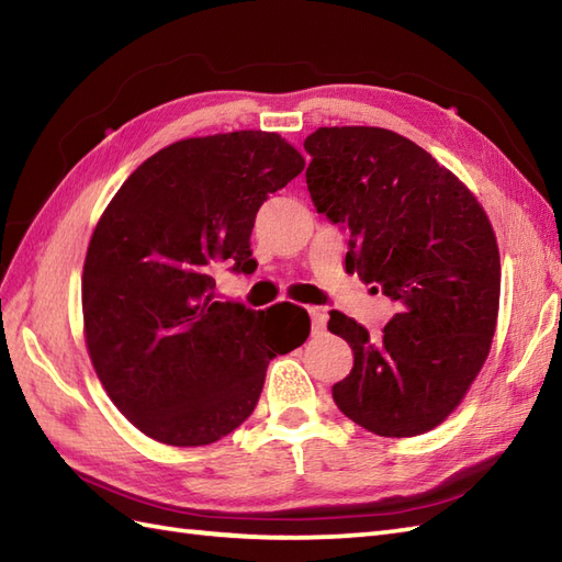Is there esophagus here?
Segmentation results:
<instances>
[{
  "label": "esophagus",
  "instance_id": "1",
  "mask_svg": "<svg viewBox=\"0 0 562 562\" xmlns=\"http://www.w3.org/2000/svg\"><path fill=\"white\" fill-rule=\"evenodd\" d=\"M308 315H311V327H313V335H323L325 333V323H327V315L323 308L318 306H308Z\"/></svg>",
  "mask_w": 562,
  "mask_h": 562
}]
</instances>
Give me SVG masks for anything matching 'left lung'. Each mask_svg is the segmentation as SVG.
<instances>
[{
    "instance_id": "obj_1",
    "label": "left lung",
    "mask_w": 562,
    "mask_h": 562,
    "mask_svg": "<svg viewBox=\"0 0 562 562\" xmlns=\"http://www.w3.org/2000/svg\"><path fill=\"white\" fill-rule=\"evenodd\" d=\"M304 149L315 209L351 229L347 270L398 304L380 339L329 313L327 329L353 351L351 372L333 386L335 404L372 435H425L460 406L492 349L501 299L494 227L477 196L404 135L318 127Z\"/></svg>"
}]
</instances>
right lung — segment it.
I'll list each match as a JSON object with an SVG mask.
<instances>
[{"instance_id":"right-lung-1","label":"right lung","mask_w":562,"mask_h":562,"mask_svg":"<svg viewBox=\"0 0 562 562\" xmlns=\"http://www.w3.org/2000/svg\"><path fill=\"white\" fill-rule=\"evenodd\" d=\"M304 166L278 133L187 137L109 201L82 268L85 344L109 398L147 437L218 441L254 413L272 358L306 341L304 308L282 327V304L215 301L213 280L225 261L254 272L256 213Z\"/></svg>"}]
</instances>
